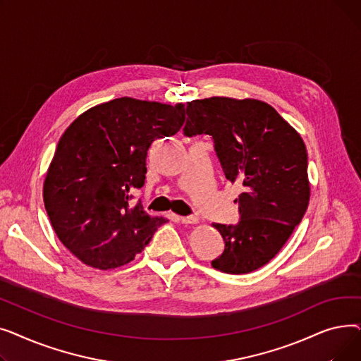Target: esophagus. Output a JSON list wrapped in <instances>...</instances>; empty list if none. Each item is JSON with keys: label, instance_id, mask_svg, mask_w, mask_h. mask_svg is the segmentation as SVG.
Segmentation results:
<instances>
[{"label": "esophagus", "instance_id": "1", "mask_svg": "<svg viewBox=\"0 0 361 361\" xmlns=\"http://www.w3.org/2000/svg\"><path fill=\"white\" fill-rule=\"evenodd\" d=\"M178 221L181 224H196L197 222V216H178Z\"/></svg>", "mask_w": 361, "mask_h": 361}]
</instances>
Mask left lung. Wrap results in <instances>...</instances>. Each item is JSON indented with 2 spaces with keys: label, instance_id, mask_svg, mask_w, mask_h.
Listing matches in <instances>:
<instances>
[{
  "label": "left lung",
  "instance_id": "obj_1",
  "mask_svg": "<svg viewBox=\"0 0 361 361\" xmlns=\"http://www.w3.org/2000/svg\"><path fill=\"white\" fill-rule=\"evenodd\" d=\"M185 111L184 136H209L225 177L243 187L238 222L212 224L225 249L211 264L226 274L253 272L281 250L307 211L305 142L256 99L212 97L188 102Z\"/></svg>",
  "mask_w": 361,
  "mask_h": 361
}]
</instances>
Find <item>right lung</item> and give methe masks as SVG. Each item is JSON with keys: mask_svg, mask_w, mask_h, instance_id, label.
<instances>
[{"mask_svg": "<svg viewBox=\"0 0 361 361\" xmlns=\"http://www.w3.org/2000/svg\"><path fill=\"white\" fill-rule=\"evenodd\" d=\"M184 120L183 104L118 98L83 112L64 131L44 202L54 231L75 257L104 271L123 267L166 222L131 200L145 184L149 147L174 136Z\"/></svg>", "mask_w": 361, "mask_h": 361, "instance_id": "1", "label": "right lung"}]
</instances>
